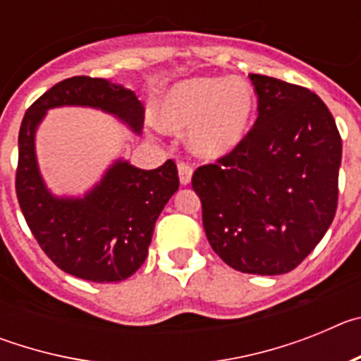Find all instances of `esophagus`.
Segmentation results:
<instances>
[{"label": "esophagus", "mask_w": 361, "mask_h": 361, "mask_svg": "<svg viewBox=\"0 0 361 361\" xmlns=\"http://www.w3.org/2000/svg\"><path fill=\"white\" fill-rule=\"evenodd\" d=\"M191 175H193V168L186 162H178V180L183 186H188L191 183Z\"/></svg>", "instance_id": "esophagus-1"}]
</instances>
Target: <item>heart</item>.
<instances>
[{
    "mask_svg": "<svg viewBox=\"0 0 361 361\" xmlns=\"http://www.w3.org/2000/svg\"><path fill=\"white\" fill-rule=\"evenodd\" d=\"M155 116L166 132L188 133V146L202 161H220L240 149L257 119V94L231 78H193L171 85Z\"/></svg>",
    "mask_w": 361,
    "mask_h": 361,
    "instance_id": "b5f03b06",
    "label": "heart"
}]
</instances>
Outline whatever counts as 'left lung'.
Masks as SVG:
<instances>
[{"instance_id":"8db88e82","label":"left lung","mask_w":361,"mask_h":361,"mask_svg":"<svg viewBox=\"0 0 361 361\" xmlns=\"http://www.w3.org/2000/svg\"><path fill=\"white\" fill-rule=\"evenodd\" d=\"M258 119L240 149L200 166L191 184L213 251L233 269L275 276L295 269L336 213L342 139L307 88L250 73Z\"/></svg>"}]
</instances>
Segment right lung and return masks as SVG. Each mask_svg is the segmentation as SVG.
Segmentation results:
<instances>
[{"instance_id": "right-lung-1", "label": "right lung", "mask_w": 361, "mask_h": 361, "mask_svg": "<svg viewBox=\"0 0 361 361\" xmlns=\"http://www.w3.org/2000/svg\"><path fill=\"white\" fill-rule=\"evenodd\" d=\"M63 106L101 110L135 135L142 130L145 108L123 85L78 75L44 92L19 128L16 193L41 250L68 275L97 283L121 282L148 257L155 222L178 190L177 166L166 161L155 170H141L117 157L82 195H56L41 175L36 133L47 111Z\"/></svg>"}]
</instances>
